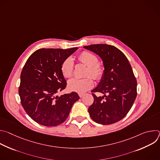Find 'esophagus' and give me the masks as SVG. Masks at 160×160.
<instances>
[{
    "mask_svg": "<svg viewBox=\"0 0 160 160\" xmlns=\"http://www.w3.org/2000/svg\"><path fill=\"white\" fill-rule=\"evenodd\" d=\"M84 95H85V94H84V93H78V96H80V98H82V97H83V96H84Z\"/></svg>",
    "mask_w": 160,
    "mask_h": 160,
    "instance_id": "1",
    "label": "esophagus"
}]
</instances>
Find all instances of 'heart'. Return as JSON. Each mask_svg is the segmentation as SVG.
I'll return each mask as SVG.
<instances>
[{"label":"heart","instance_id":"heart-1","mask_svg":"<svg viewBox=\"0 0 160 160\" xmlns=\"http://www.w3.org/2000/svg\"><path fill=\"white\" fill-rule=\"evenodd\" d=\"M78 60L88 66L86 75H90L96 80L101 79L104 74V68L98 63V58L93 54L88 52H82L79 54ZM74 62L73 59L68 57L62 62L61 69L63 76L66 78L70 77L73 72ZM94 81L90 77L85 78H73L68 82V89L73 92L83 93L93 87Z\"/></svg>","mask_w":160,"mask_h":160}]
</instances>
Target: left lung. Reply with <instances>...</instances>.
<instances>
[{
	"instance_id": "8db88e82",
	"label": "left lung",
	"mask_w": 160,
	"mask_h": 160,
	"mask_svg": "<svg viewBox=\"0 0 160 160\" xmlns=\"http://www.w3.org/2000/svg\"><path fill=\"white\" fill-rule=\"evenodd\" d=\"M98 55L102 61L104 74L98 85L92 90L104 95L97 97L89 106L90 116L102 125L115 123L123 119L137 97V80L125 55L118 49L107 44L84 46Z\"/></svg>"
}]
</instances>
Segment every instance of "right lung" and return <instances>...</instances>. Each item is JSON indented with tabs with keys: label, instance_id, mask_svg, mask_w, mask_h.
Masks as SVG:
<instances>
[{
	"label": "right lung",
	"instance_id": "1",
	"mask_svg": "<svg viewBox=\"0 0 160 160\" xmlns=\"http://www.w3.org/2000/svg\"><path fill=\"white\" fill-rule=\"evenodd\" d=\"M78 49H38L22 68L19 87L21 103L29 117L40 125L55 127L62 123L80 99L75 92L56 95L66 86L62 62Z\"/></svg>",
	"mask_w": 160,
	"mask_h": 160
}]
</instances>
